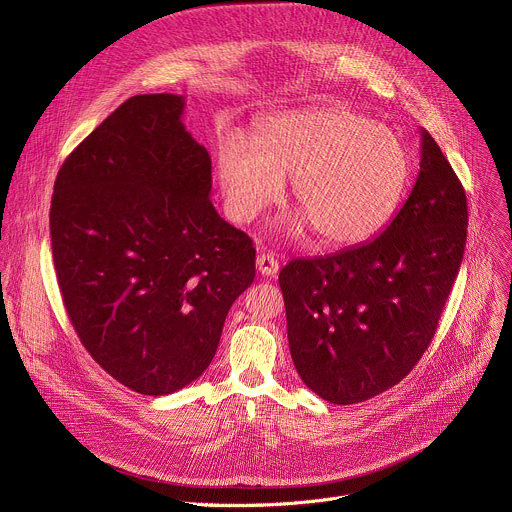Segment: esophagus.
<instances>
[{"label":"esophagus","mask_w":512,"mask_h":512,"mask_svg":"<svg viewBox=\"0 0 512 512\" xmlns=\"http://www.w3.org/2000/svg\"><path fill=\"white\" fill-rule=\"evenodd\" d=\"M257 271L265 277H273L279 271V261L271 253L257 255Z\"/></svg>","instance_id":"34e87169"}]
</instances>
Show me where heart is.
I'll return each instance as SVG.
<instances>
[{
	"label": "heart",
	"instance_id": "heart-1",
	"mask_svg": "<svg viewBox=\"0 0 512 512\" xmlns=\"http://www.w3.org/2000/svg\"><path fill=\"white\" fill-rule=\"evenodd\" d=\"M227 212L239 223L277 202L294 178L300 214L291 233L308 227L318 241L350 247L381 233L401 206L411 158L387 125L348 107H316L259 123L255 141L227 133L214 150Z\"/></svg>",
	"mask_w": 512,
	"mask_h": 512
}]
</instances>
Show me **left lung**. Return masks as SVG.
<instances>
[{
	"mask_svg": "<svg viewBox=\"0 0 512 512\" xmlns=\"http://www.w3.org/2000/svg\"><path fill=\"white\" fill-rule=\"evenodd\" d=\"M466 229V192L421 129L417 180L385 231L332 255L294 259L279 273L289 352L306 387L352 405L405 379L435 334Z\"/></svg>",
	"mask_w": 512,
	"mask_h": 512,
	"instance_id": "8db88e82",
	"label": "left lung"
}]
</instances>
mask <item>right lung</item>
Segmentation results:
<instances>
[{
  "label": "right lung",
  "instance_id": "add662e5",
  "mask_svg": "<svg viewBox=\"0 0 512 512\" xmlns=\"http://www.w3.org/2000/svg\"><path fill=\"white\" fill-rule=\"evenodd\" d=\"M184 97L135 95L72 152L54 182L52 259L68 318L113 379L170 395L206 369L255 247L210 202V156Z\"/></svg>",
  "mask_w": 512,
  "mask_h": 512
}]
</instances>
